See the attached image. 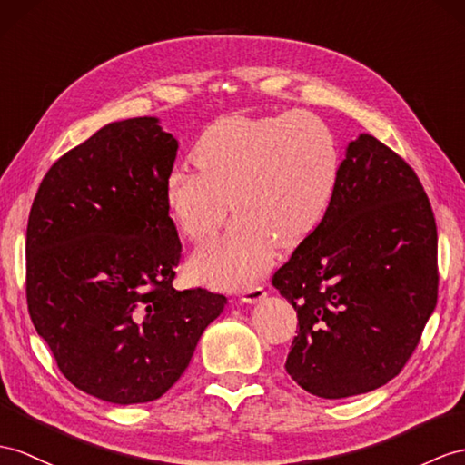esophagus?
<instances>
[{"mask_svg":"<svg viewBox=\"0 0 465 465\" xmlns=\"http://www.w3.org/2000/svg\"><path fill=\"white\" fill-rule=\"evenodd\" d=\"M266 298V292L262 286H251L241 292V300L244 303H256V302H262Z\"/></svg>","mask_w":465,"mask_h":465,"instance_id":"obj_1","label":"esophagus"}]
</instances>
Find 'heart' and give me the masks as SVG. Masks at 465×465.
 <instances>
[{"instance_id": "1", "label": "heart", "mask_w": 465, "mask_h": 465, "mask_svg": "<svg viewBox=\"0 0 465 465\" xmlns=\"http://www.w3.org/2000/svg\"><path fill=\"white\" fill-rule=\"evenodd\" d=\"M197 169L179 165L165 183L169 214L197 248L191 276L214 288H242L264 274L276 242H303L322 224L339 177V150L327 124L310 112L223 118L193 147Z\"/></svg>"}]
</instances>
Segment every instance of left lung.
<instances>
[{
    "mask_svg": "<svg viewBox=\"0 0 465 465\" xmlns=\"http://www.w3.org/2000/svg\"><path fill=\"white\" fill-rule=\"evenodd\" d=\"M436 254L434 213L412 167L359 134L322 224L272 278L298 312L288 375L322 399L399 375L436 308Z\"/></svg>",
    "mask_w": 465,
    "mask_h": 465,
    "instance_id": "1",
    "label": "left lung"
}]
</instances>
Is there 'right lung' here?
<instances>
[{
  "mask_svg": "<svg viewBox=\"0 0 465 465\" xmlns=\"http://www.w3.org/2000/svg\"><path fill=\"white\" fill-rule=\"evenodd\" d=\"M177 140L160 118L112 122L43 177L27 223V305L76 389L160 399L183 375L223 293L173 288L181 242L165 203Z\"/></svg>",
  "mask_w": 465,
  "mask_h": 465,
  "instance_id": "1",
  "label": "right lung"
}]
</instances>
